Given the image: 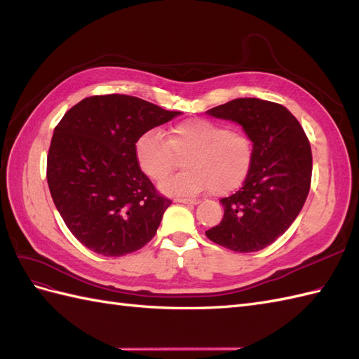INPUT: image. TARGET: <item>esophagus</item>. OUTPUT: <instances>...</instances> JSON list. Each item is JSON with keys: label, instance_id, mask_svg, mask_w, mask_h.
<instances>
[{"label": "esophagus", "instance_id": "esophagus-1", "mask_svg": "<svg viewBox=\"0 0 359 359\" xmlns=\"http://www.w3.org/2000/svg\"><path fill=\"white\" fill-rule=\"evenodd\" d=\"M175 202L186 203V205H198L199 203L198 199H175Z\"/></svg>", "mask_w": 359, "mask_h": 359}]
</instances>
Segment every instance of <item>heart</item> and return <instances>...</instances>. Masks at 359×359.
<instances>
[{
	"label": "heart",
	"mask_w": 359,
	"mask_h": 359,
	"mask_svg": "<svg viewBox=\"0 0 359 359\" xmlns=\"http://www.w3.org/2000/svg\"><path fill=\"white\" fill-rule=\"evenodd\" d=\"M135 154L140 170L153 181L170 175L182 158L186 169L163 182V191L193 196L210 189L214 194H224L247 178L255 144L231 126L194 118L172 126L166 139L157 130L147 132L137 139Z\"/></svg>",
	"instance_id": "obj_1"
}]
</instances>
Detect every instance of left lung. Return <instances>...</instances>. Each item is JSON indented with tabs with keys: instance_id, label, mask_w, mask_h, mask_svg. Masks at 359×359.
Instances as JSON below:
<instances>
[{
	"instance_id": "8db88e82",
	"label": "left lung",
	"mask_w": 359,
	"mask_h": 359,
	"mask_svg": "<svg viewBox=\"0 0 359 359\" xmlns=\"http://www.w3.org/2000/svg\"><path fill=\"white\" fill-rule=\"evenodd\" d=\"M206 114L241 124L255 144V158L243 187L220 201L222 222L205 233L232 252H259L289 229L307 199L310 142L298 119L274 102L235 99Z\"/></svg>"
}]
</instances>
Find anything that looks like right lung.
Masks as SVG:
<instances>
[{
    "label": "right lung",
    "instance_id": "add662e5",
    "mask_svg": "<svg viewBox=\"0 0 359 359\" xmlns=\"http://www.w3.org/2000/svg\"><path fill=\"white\" fill-rule=\"evenodd\" d=\"M181 112L126 94L86 97L50 140L46 178L69 231L97 255L118 257L153 240L172 203L140 170L135 148Z\"/></svg>",
    "mask_w": 359,
    "mask_h": 359
}]
</instances>
